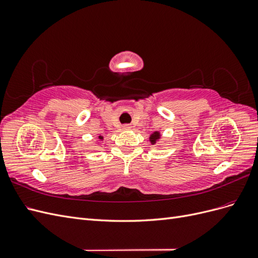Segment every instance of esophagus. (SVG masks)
Wrapping results in <instances>:
<instances>
[{
	"mask_svg": "<svg viewBox=\"0 0 258 258\" xmlns=\"http://www.w3.org/2000/svg\"><path fill=\"white\" fill-rule=\"evenodd\" d=\"M122 129H123V130H130V129H131V127L129 126V124H123V126H122Z\"/></svg>",
	"mask_w": 258,
	"mask_h": 258,
	"instance_id": "esophagus-1",
	"label": "esophagus"
}]
</instances>
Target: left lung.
<instances>
[{
  "instance_id": "left-lung-1",
  "label": "left lung",
  "mask_w": 258,
  "mask_h": 258,
  "mask_svg": "<svg viewBox=\"0 0 258 258\" xmlns=\"http://www.w3.org/2000/svg\"><path fill=\"white\" fill-rule=\"evenodd\" d=\"M159 139H160V132L155 131L150 137V142L154 145V144H156V142H158Z\"/></svg>"
}]
</instances>
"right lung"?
Instances as JSON below:
<instances>
[{
    "label": "right lung",
    "instance_id": "right-lung-1",
    "mask_svg": "<svg viewBox=\"0 0 258 258\" xmlns=\"http://www.w3.org/2000/svg\"><path fill=\"white\" fill-rule=\"evenodd\" d=\"M99 139H100V140H102V139H103V137H102V136H99Z\"/></svg>",
    "mask_w": 258,
    "mask_h": 258
}]
</instances>
